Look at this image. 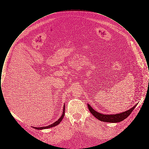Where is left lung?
I'll return each mask as SVG.
<instances>
[{"label":"left lung","instance_id":"left-lung-1","mask_svg":"<svg viewBox=\"0 0 149 149\" xmlns=\"http://www.w3.org/2000/svg\"><path fill=\"white\" fill-rule=\"evenodd\" d=\"M137 106L135 105L130 109L125 111L124 112L116 114H103L97 112V111H94L91 106L88 104V107L89 109V111L93 115L97 118L98 120L103 121V122H112V123H116L122 121L126 119L128 116L132 113L133 110L135 109V107Z\"/></svg>","mask_w":149,"mask_h":149}]
</instances>
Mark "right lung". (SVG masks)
I'll use <instances>...</instances> for the list:
<instances>
[{"instance_id":"1","label":"right lung","mask_w":149,"mask_h":149,"mask_svg":"<svg viewBox=\"0 0 149 149\" xmlns=\"http://www.w3.org/2000/svg\"><path fill=\"white\" fill-rule=\"evenodd\" d=\"M64 115H65V106L64 105V109H63V114H62V116H61V117L58 120L56 121L55 122H54V123H52V124H51V125H50L49 126H45V127H34V128H35V129H37V130H42V129H46V128H51L52 127H54V126H56V125H58L60 122H61V121L63 119V118H64Z\"/></svg>"}]
</instances>
